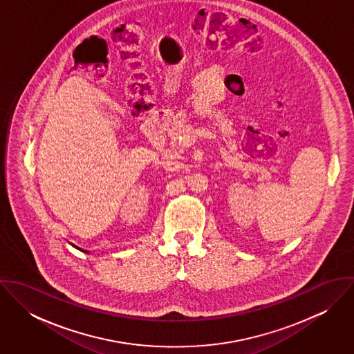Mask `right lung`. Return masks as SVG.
<instances>
[{
	"label": "right lung",
	"mask_w": 354,
	"mask_h": 354,
	"mask_svg": "<svg viewBox=\"0 0 354 354\" xmlns=\"http://www.w3.org/2000/svg\"><path fill=\"white\" fill-rule=\"evenodd\" d=\"M69 244H71V243H69ZM72 247H75V248H77V250H80V251H83V252L90 253V251H84V250H82V248H79V247H76V245H75V244H72Z\"/></svg>",
	"instance_id": "obj_1"
}]
</instances>
